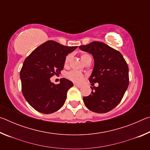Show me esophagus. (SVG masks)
I'll return each mask as SVG.
<instances>
[{"mask_svg":"<svg viewBox=\"0 0 150 150\" xmlns=\"http://www.w3.org/2000/svg\"><path fill=\"white\" fill-rule=\"evenodd\" d=\"M74 85L75 86V87H79V88H81V87H83L82 85H79V84H75Z\"/></svg>","mask_w":150,"mask_h":150,"instance_id":"obj_1","label":"esophagus"}]
</instances>
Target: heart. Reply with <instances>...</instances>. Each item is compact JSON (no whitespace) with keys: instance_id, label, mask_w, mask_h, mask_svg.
Wrapping results in <instances>:
<instances>
[{"instance_id":"1","label":"heart","mask_w":150,"mask_h":150,"mask_svg":"<svg viewBox=\"0 0 150 150\" xmlns=\"http://www.w3.org/2000/svg\"><path fill=\"white\" fill-rule=\"evenodd\" d=\"M71 57V55L70 54L67 55V56H66L65 59V62H64L65 66H67L68 64H69ZM81 59H82V61L84 63L87 62V60L91 59V57L87 54H83L81 55ZM67 77L68 78L70 79L71 80L76 83L81 82L83 79V74L82 73L77 71H71L67 73Z\"/></svg>"}]
</instances>
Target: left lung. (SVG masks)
<instances>
[{
	"mask_svg": "<svg viewBox=\"0 0 150 150\" xmlns=\"http://www.w3.org/2000/svg\"><path fill=\"white\" fill-rule=\"evenodd\" d=\"M79 47L92 54L95 65L88 80L98 83V87H91L92 92L83 97V102L91 111L108 112L120 103L128 87V64L118 51L103 42H93Z\"/></svg>",
	"mask_w": 150,
	"mask_h": 150,
	"instance_id": "8db88e82",
	"label": "left lung"
}]
</instances>
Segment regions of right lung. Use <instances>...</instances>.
<instances>
[{
    "mask_svg": "<svg viewBox=\"0 0 150 150\" xmlns=\"http://www.w3.org/2000/svg\"><path fill=\"white\" fill-rule=\"evenodd\" d=\"M77 47L49 40L35 48L24 60L20 73L22 92L35 110L51 114L64 105L73 83L63 78L59 84L55 85L50 78L60 74L66 56Z\"/></svg>",
    "mask_w": 150,
    "mask_h": 150,
    "instance_id": "obj_1",
    "label": "right lung"
}]
</instances>
